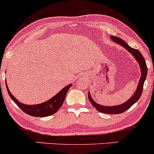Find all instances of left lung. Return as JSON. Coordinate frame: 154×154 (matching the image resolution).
I'll return each instance as SVG.
<instances>
[{
  "mask_svg": "<svg viewBox=\"0 0 154 154\" xmlns=\"http://www.w3.org/2000/svg\"><path fill=\"white\" fill-rule=\"evenodd\" d=\"M110 37L113 42H115L117 44H119L120 45H121L123 47H124L128 52H129L134 57L135 60L137 61V63H139L140 71H141V77H140V78L138 85L137 86V88L136 91L134 92V94L131 96V98H130L129 100L126 101V102H124V104H119V105L117 106H104L97 104V103L94 102V99H92V97H91L90 94V92H88V99L91 104H92V105L94 106L99 112L107 113V114H119V113H122L125 112L126 110H127L129 108L131 107L133 104H135V103L139 100L140 96L142 95V92H143L144 82L146 79L147 73H148V68H147L145 58H143L141 52H140L139 50L131 47L127 43H126L124 40L118 38V37L114 36H111Z\"/></svg>",
  "mask_w": 154,
  "mask_h": 154,
  "instance_id": "left-lung-1",
  "label": "left lung"
}]
</instances>
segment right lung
<instances>
[{
    "label": "right lung",
    "instance_id": "1",
    "mask_svg": "<svg viewBox=\"0 0 154 154\" xmlns=\"http://www.w3.org/2000/svg\"><path fill=\"white\" fill-rule=\"evenodd\" d=\"M72 85V84H70V85L66 86L61 91H59L56 95L54 96L53 97L49 99L47 102L42 103V104H33V105H28V104H25L23 103L20 102L11 94V92L8 88L7 84H6V88H7L8 93L11 99L23 112L29 115V116H34V117H46V116H52V115L55 114L63 105L67 92H68L69 89L70 88Z\"/></svg>",
    "mask_w": 154,
    "mask_h": 154
}]
</instances>
